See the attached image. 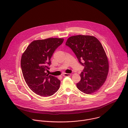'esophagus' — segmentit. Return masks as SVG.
Segmentation results:
<instances>
[{"label":"esophagus","mask_w":128,"mask_h":128,"mask_svg":"<svg viewBox=\"0 0 128 128\" xmlns=\"http://www.w3.org/2000/svg\"><path fill=\"white\" fill-rule=\"evenodd\" d=\"M64 76H71V74H66V73H65V74H63V75Z\"/></svg>","instance_id":"esophagus-1"}]
</instances>
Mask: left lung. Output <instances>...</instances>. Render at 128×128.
<instances>
[{
    "instance_id": "8db88e82",
    "label": "left lung",
    "mask_w": 128,
    "mask_h": 128,
    "mask_svg": "<svg viewBox=\"0 0 128 128\" xmlns=\"http://www.w3.org/2000/svg\"><path fill=\"white\" fill-rule=\"evenodd\" d=\"M65 44L84 67L80 74L81 80L76 84L78 89L86 94L98 90L105 82L109 71L108 60L101 42L93 36L78 35L69 38Z\"/></svg>"
}]
</instances>
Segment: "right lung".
<instances>
[{"instance_id": "obj_1", "label": "right lung", "mask_w": 128, "mask_h": 128, "mask_svg": "<svg viewBox=\"0 0 128 128\" xmlns=\"http://www.w3.org/2000/svg\"><path fill=\"white\" fill-rule=\"evenodd\" d=\"M63 41L58 38L34 40L22 54L21 66L24 80L36 94L50 96L59 90L60 80L46 72L54 52Z\"/></svg>"}]
</instances>
